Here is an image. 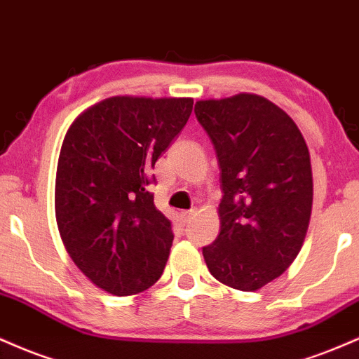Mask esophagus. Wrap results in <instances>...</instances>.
Segmentation results:
<instances>
[{
    "label": "esophagus",
    "instance_id": "34e87169",
    "mask_svg": "<svg viewBox=\"0 0 359 359\" xmlns=\"http://www.w3.org/2000/svg\"><path fill=\"white\" fill-rule=\"evenodd\" d=\"M196 215V210H188V212H183L181 213V222H183V225H187V223H189V220H191L193 217Z\"/></svg>",
    "mask_w": 359,
    "mask_h": 359
}]
</instances>
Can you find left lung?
<instances>
[{"label": "left lung", "mask_w": 359, "mask_h": 359, "mask_svg": "<svg viewBox=\"0 0 359 359\" xmlns=\"http://www.w3.org/2000/svg\"><path fill=\"white\" fill-rule=\"evenodd\" d=\"M195 114L222 170V226L205 262L222 284L257 290L285 272L306 238L309 149L296 122L260 95L200 100Z\"/></svg>", "instance_id": "8db88e82"}]
</instances>
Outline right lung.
I'll list each match as a JSON object with an SVG mask.
<instances>
[{
  "mask_svg": "<svg viewBox=\"0 0 359 359\" xmlns=\"http://www.w3.org/2000/svg\"><path fill=\"white\" fill-rule=\"evenodd\" d=\"M191 111L193 99L111 97L67 130L55 215L67 252L97 287L130 296L161 277L175 235L147 191L149 172Z\"/></svg>",
  "mask_w": 359,
  "mask_h": 359,
  "instance_id": "1",
  "label": "right lung"
}]
</instances>
